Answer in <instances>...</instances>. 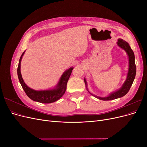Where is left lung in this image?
Here are the masks:
<instances>
[{"mask_svg":"<svg viewBox=\"0 0 147 147\" xmlns=\"http://www.w3.org/2000/svg\"><path fill=\"white\" fill-rule=\"evenodd\" d=\"M117 45L118 47H119L123 49V50L126 51L127 53V55L128 56V58H129V68H128V71H127V77L125 82H124L122 86L120 88L119 90H118L116 91H114L113 92H111L110 94L107 97H101L95 96L88 90V88L87 87L88 84H87V82L85 78H84V83H85L86 90L89 92V93L96 97V98L99 99L100 100H113V99H116L118 98H119V97H121L124 96H125L128 91H129L130 88L132 86V83L134 80V78L136 77V66L135 64V56H134V53L132 50V49L131 48L127 42L126 41L123 40L121 38H118V42H117Z\"/></svg>","mask_w":147,"mask_h":147,"instance_id":"left-lung-1","label":"left lung"}]
</instances>
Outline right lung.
<instances>
[{"label":"right lung","instance_id":"right-lung-1","mask_svg":"<svg viewBox=\"0 0 147 147\" xmlns=\"http://www.w3.org/2000/svg\"><path fill=\"white\" fill-rule=\"evenodd\" d=\"M24 53L25 51H24L21 56L19 61L18 67L17 72L20 84H21L22 88H23L24 91H25L26 95L32 100L40 102V103L43 104L52 103V102H55V101L59 100L64 95L65 92L67 83L69 78L70 76L71 73L72 72L74 67H72L69 68L62 74L58 83H57L54 88L40 91L34 90L26 85L23 78H22V75L21 74V61L22 58H23Z\"/></svg>","mask_w":147,"mask_h":147}]
</instances>
